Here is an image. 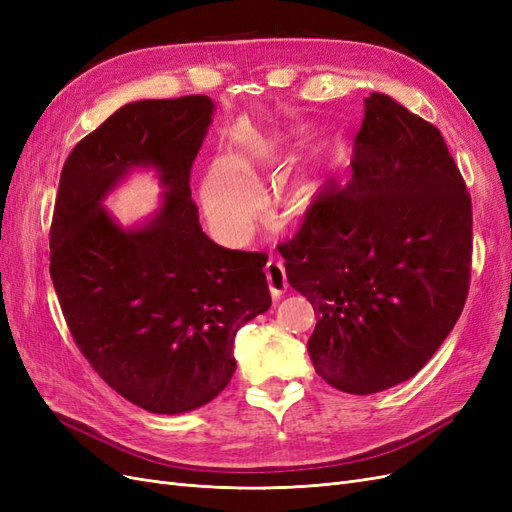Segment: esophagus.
I'll use <instances>...</instances> for the list:
<instances>
[{
	"label": "esophagus",
	"instance_id": "1",
	"mask_svg": "<svg viewBox=\"0 0 512 512\" xmlns=\"http://www.w3.org/2000/svg\"><path fill=\"white\" fill-rule=\"evenodd\" d=\"M265 273H267V284H269V290H271V297L280 299L288 288V277H286L284 265H282V262H277V260H269L267 267H265Z\"/></svg>",
	"mask_w": 512,
	"mask_h": 512
}]
</instances>
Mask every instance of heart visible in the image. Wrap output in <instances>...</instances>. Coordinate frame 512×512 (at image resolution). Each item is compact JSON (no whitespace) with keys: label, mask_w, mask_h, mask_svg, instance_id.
<instances>
[{"label":"heart","mask_w":512,"mask_h":512,"mask_svg":"<svg viewBox=\"0 0 512 512\" xmlns=\"http://www.w3.org/2000/svg\"><path fill=\"white\" fill-rule=\"evenodd\" d=\"M280 160V147L267 136L254 134L224 160L213 166L203 179V205L209 218L230 235H239L254 218V196L260 190V175ZM316 185L309 181L294 183L284 194V211L303 213L312 203Z\"/></svg>","instance_id":"heart-1"}]
</instances>
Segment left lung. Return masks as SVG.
Listing matches in <instances>:
<instances>
[{"instance_id": "left-lung-1", "label": "left lung", "mask_w": 512, "mask_h": 512, "mask_svg": "<svg viewBox=\"0 0 512 512\" xmlns=\"http://www.w3.org/2000/svg\"><path fill=\"white\" fill-rule=\"evenodd\" d=\"M350 164V183H324L277 250L318 316L316 374L371 395L421 371L461 316L472 200L440 130L384 94L365 98Z\"/></svg>"}]
</instances>
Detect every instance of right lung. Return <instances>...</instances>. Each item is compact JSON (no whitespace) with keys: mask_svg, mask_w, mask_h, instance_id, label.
<instances>
[{"mask_svg":"<svg viewBox=\"0 0 512 512\" xmlns=\"http://www.w3.org/2000/svg\"><path fill=\"white\" fill-rule=\"evenodd\" d=\"M207 96L121 106L74 145L51 222V280L96 374L138 408L179 414L235 374L241 324L267 312V254L226 250L198 222L190 175L211 123ZM151 163L169 188L157 220L121 231L99 203L127 168Z\"/></svg>","mask_w":512,"mask_h":512,"instance_id":"add662e5","label":"right lung"}]
</instances>
